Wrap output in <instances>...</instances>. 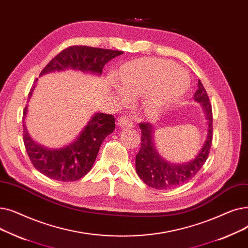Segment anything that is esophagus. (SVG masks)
<instances>
[{
	"label": "esophagus",
	"mask_w": 248,
	"mask_h": 248,
	"mask_svg": "<svg viewBox=\"0 0 248 248\" xmlns=\"http://www.w3.org/2000/svg\"><path fill=\"white\" fill-rule=\"evenodd\" d=\"M118 125L120 127H132L133 120L129 116L123 115V116H120L119 119H118Z\"/></svg>",
	"instance_id": "1"
}]
</instances>
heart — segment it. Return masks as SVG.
Wrapping results in <instances>:
<instances>
[{
	"label": "heart",
	"instance_id": "obj_1",
	"mask_svg": "<svg viewBox=\"0 0 248 248\" xmlns=\"http://www.w3.org/2000/svg\"><path fill=\"white\" fill-rule=\"evenodd\" d=\"M118 77L121 86L115 80L117 93L125 99L143 97L145 113L155 115L178 101L186 91L190 78L186 70L175 63L159 58H143L122 66Z\"/></svg>",
	"mask_w": 248,
	"mask_h": 248
}]
</instances>
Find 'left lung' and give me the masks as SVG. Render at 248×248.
Instances as JSON below:
<instances>
[{"mask_svg": "<svg viewBox=\"0 0 248 248\" xmlns=\"http://www.w3.org/2000/svg\"><path fill=\"white\" fill-rule=\"evenodd\" d=\"M195 101L201 103L208 119V134L205 144L199 155L190 162L171 164L163 160L155 148L152 140V127L149 123H139L141 146L136 155V172L147 186L156 190H170L190 181L206 162L213 139V113L208 93L201 81H198Z\"/></svg>", "mask_w": 248, "mask_h": 248, "instance_id": "1", "label": "left lung"}]
</instances>
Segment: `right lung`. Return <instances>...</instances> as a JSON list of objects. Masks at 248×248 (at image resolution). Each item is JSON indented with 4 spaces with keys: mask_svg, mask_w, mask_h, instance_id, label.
I'll return each mask as SVG.
<instances>
[{
    "mask_svg": "<svg viewBox=\"0 0 248 248\" xmlns=\"http://www.w3.org/2000/svg\"><path fill=\"white\" fill-rule=\"evenodd\" d=\"M122 53L123 51L84 45L69 46L52 58L42 69L40 76L67 68L101 75L104 65ZM34 89L35 85L29 92L28 99L31 98ZM26 114L27 106L23 112V120H25ZM23 127V141L34 168L50 179L73 182L81 179L91 170L104 139L114 131L115 117L96 113L76 141L61 149H48L35 143L29 136L25 124Z\"/></svg>",
    "mask_w": 248,
    "mask_h": 248,
    "instance_id": "1",
    "label": "right lung"
}]
</instances>
